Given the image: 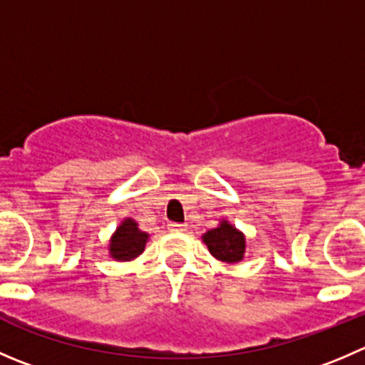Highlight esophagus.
Instances as JSON below:
<instances>
[{"instance_id": "esophagus-1", "label": "esophagus", "mask_w": 365, "mask_h": 365, "mask_svg": "<svg viewBox=\"0 0 365 365\" xmlns=\"http://www.w3.org/2000/svg\"><path fill=\"white\" fill-rule=\"evenodd\" d=\"M169 230H171V232H185L187 225H183V222H171V225H169Z\"/></svg>"}]
</instances>
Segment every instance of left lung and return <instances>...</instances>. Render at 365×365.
Masks as SVG:
<instances>
[{"instance_id":"8db88e82","label":"left lung","mask_w":365,"mask_h":365,"mask_svg":"<svg viewBox=\"0 0 365 365\" xmlns=\"http://www.w3.org/2000/svg\"><path fill=\"white\" fill-rule=\"evenodd\" d=\"M203 242L217 260L228 264L242 260L246 251V237L228 221H221L217 228L208 230L203 235Z\"/></svg>"}]
</instances>
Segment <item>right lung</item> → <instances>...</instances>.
Listing matches in <instances>:
<instances>
[{
	"instance_id": "1",
	"label": "right lung",
	"mask_w": 365,
	"mask_h": 365,
	"mask_svg": "<svg viewBox=\"0 0 365 365\" xmlns=\"http://www.w3.org/2000/svg\"><path fill=\"white\" fill-rule=\"evenodd\" d=\"M148 237L150 235L146 232H140L139 225L133 219H125L112 235L110 244H108V253L119 262L133 260L144 251Z\"/></svg>"
}]
</instances>
